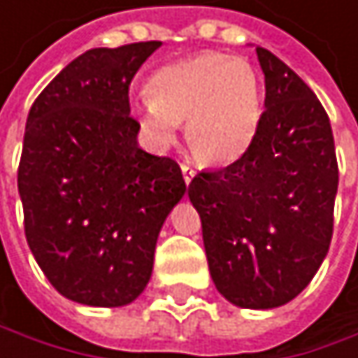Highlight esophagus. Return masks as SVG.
Instances as JSON below:
<instances>
[{"label":"esophagus","mask_w":358,"mask_h":358,"mask_svg":"<svg viewBox=\"0 0 358 358\" xmlns=\"http://www.w3.org/2000/svg\"><path fill=\"white\" fill-rule=\"evenodd\" d=\"M180 169H182V178H185V182H187V185H191V180L195 178V169H193L189 163H182V165H180Z\"/></svg>","instance_id":"34e87169"}]
</instances>
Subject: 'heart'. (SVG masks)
<instances>
[{
	"label": "heart",
	"mask_w": 358,
	"mask_h": 358,
	"mask_svg": "<svg viewBox=\"0 0 358 358\" xmlns=\"http://www.w3.org/2000/svg\"><path fill=\"white\" fill-rule=\"evenodd\" d=\"M134 110L161 146L185 122L191 152L210 165L240 159L252 144L263 114L259 71L242 57L197 52L159 67Z\"/></svg>",
	"instance_id": "b5f03b06"
}]
</instances>
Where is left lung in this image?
<instances>
[{"label": "left lung", "instance_id": "1", "mask_svg": "<svg viewBox=\"0 0 358 358\" xmlns=\"http://www.w3.org/2000/svg\"><path fill=\"white\" fill-rule=\"evenodd\" d=\"M257 57L265 73L259 131L238 161L199 171L189 199L218 293L267 310L295 299L327 257L340 173L318 97L273 52L259 46Z\"/></svg>", "mask_w": 358, "mask_h": 358}]
</instances>
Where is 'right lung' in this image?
<instances>
[{"instance_id":"add662e5","label":"right lung","mask_w":358,"mask_h":358,"mask_svg":"<svg viewBox=\"0 0 358 358\" xmlns=\"http://www.w3.org/2000/svg\"><path fill=\"white\" fill-rule=\"evenodd\" d=\"M161 42L93 48L34 101L18 163L24 238L67 299L116 308L148 285L155 246L187 185L138 146L129 85Z\"/></svg>"}]
</instances>
